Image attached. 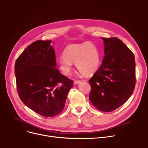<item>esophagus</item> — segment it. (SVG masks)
Listing matches in <instances>:
<instances>
[{"label":"esophagus","instance_id":"34e87169","mask_svg":"<svg viewBox=\"0 0 148 148\" xmlns=\"http://www.w3.org/2000/svg\"><path fill=\"white\" fill-rule=\"evenodd\" d=\"M80 83H82L81 80H75V81L74 82L75 84H79Z\"/></svg>","mask_w":148,"mask_h":148}]
</instances>
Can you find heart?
<instances>
[{"label":"heart","mask_w":148,"mask_h":148,"mask_svg":"<svg viewBox=\"0 0 148 148\" xmlns=\"http://www.w3.org/2000/svg\"><path fill=\"white\" fill-rule=\"evenodd\" d=\"M58 65L64 75H68L72 69L73 63L80 73L85 76L91 75L98 69L100 54L98 48L91 42L70 44L64 52V56L58 60Z\"/></svg>","instance_id":"heart-1"}]
</instances>
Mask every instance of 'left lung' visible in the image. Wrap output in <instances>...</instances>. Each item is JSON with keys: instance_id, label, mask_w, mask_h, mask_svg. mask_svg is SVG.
Instances as JSON below:
<instances>
[{"instance_id": "obj_1", "label": "left lung", "mask_w": 148, "mask_h": 148, "mask_svg": "<svg viewBox=\"0 0 148 148\" xmlns=\"http://www.w3.org/2000/svg\"><path fill=\"white\" fill-rule=\"evenodd\" d=\"M104 55L99 69L89 80V100L98 110L113 111L132 96L135 87L133 53L117 38H101Z\"/></svg>"}]
</instances>
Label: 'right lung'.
I'll return each mask as SVG.
<instances>
[{
  "mask_svg": "<svg viewBox=\"0 0 148 148\" xmlns=\"http://www.w3.org/2000/svg\"><path fill=\"white\" fill-rule=\"evenodd\" d=\"M52 41L38 40L26 47L15 64L16 88L23 104L44 117L63 110L73 82L56 69Z\"/></svg>",
  "mask_w": 148,
  "mask_h": 148,
  "instance_id": "add662e5",
  "label": "right lung"
}]
</instances>
